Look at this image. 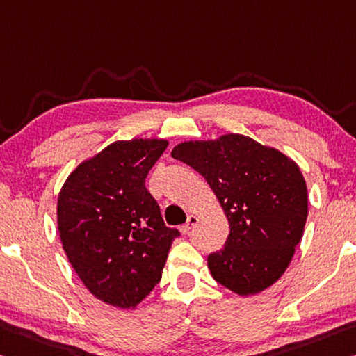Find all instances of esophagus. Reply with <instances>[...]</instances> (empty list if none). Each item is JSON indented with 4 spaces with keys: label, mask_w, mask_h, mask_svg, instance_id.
<instances>
[{
    "label": "esophagus",
    "mask_w": 356,
    "mask_h": 356,
    "mask_svg": "<svg viewBox=\"0 0 356 356\" xmlns=\"http://www.w3.org/2000/svg\"><path fill=\"white\" fill-rule=\"evenodd\" d=\"M196 223H198V217H196V216H188L187 223L180 227V231H182V234H188L190 231L196 227Z\"/></svg>",
    "instance_id": "esophagus-1"
}]
</instances>
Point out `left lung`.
Masks as SVG:
<instances>
[{
    "label": "left lung",
    "mask_w": 356,
    "mask_h": 356,
    "mask_svg": "<svg viewBox=\"0 0 356 356\" xmlns=\"http://www.w3.org/2000/svg\"><path fill=\"white\" fill-rule=\"evenodd\" d=\"M171 155L207 180L229 222L223 249L207 257L212 277L241 296L273 285L307 220V187L296 163L242 134L188 140Z\"/></svg>",
    "instance_id": "1"
}]
</instances>
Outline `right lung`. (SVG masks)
<instances>
[{
    "label": "right lung",
    "instance_id": "obj_1",
    "mask_svg": "<svg viewBox=\"0 0 356 356\" xmlns=\"http://www.w3.org/2000/svg\"><path fill=\"white\" fill-rule=\"evenodd\" d=\"M163 139L117 140L70 174L58 195L60 239L92 295L114 307L138 306L161 279L172 241L145 188Z\"/></svg>",
    "mask_w": 356,
    "mask_h": 356
}]
</instances>
